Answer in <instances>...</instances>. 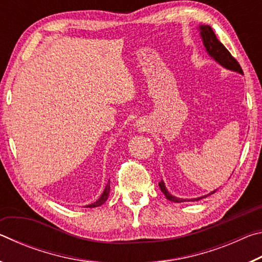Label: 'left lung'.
<instances>
[{
  "instance_id": "left-lung-1",
  "label": "left lung",
  "mask_w": 262,
  "mask_h": 262,
  "mask_svg": "<svg viewBox=\"0 0 262 262\" xmlns=\"http://www.w3.org/2000/svg\"><path fill=\"white\" fill-rule=\"evenodd\" d=\"M200 30H201V37H202L203 43H205L206 50L208 53H209L210 56L214 57V59L219 62L220 64L223 66V67L243 74V69L241 67V64H239L238 61L231 55V53H230L227 48L224 47L223 43H222L219 39L216 38V34L214 33V31H212L210 26L209 25L200 26ZM158 185H159V188H161L163 194L165 195V198L171 202H186V201H195V200L198 201V200H200V199L207 198V196H209V195H211L212 193H215V190H214V192L207 194V195H205V196L192 199V200H186V199H178V198L172 196V195L166 190L163 181H161Z\"/></svg>"
}]
</instances>
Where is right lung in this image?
<instances>
[{"instance_id": "right-lung-1", "label": "right lung", "mask_w": 262, "mask_h": 262, "mask_svg": "<svg viewBox=\"0 0 262 262\" xmlns=\"http://www.w3.org/2000/svg\"><path fill=\"white\" fill-rule=\"evenodd\" d=\"M108 194H110V183H108L107 185H106V187H105V189H104V193L101 194V196L99 198V200L96 201L95 203H91V205L86 206V208H95V207L101 206V205H103V203H105L106 200H107Z\"/></svg>"}]
</instances>
